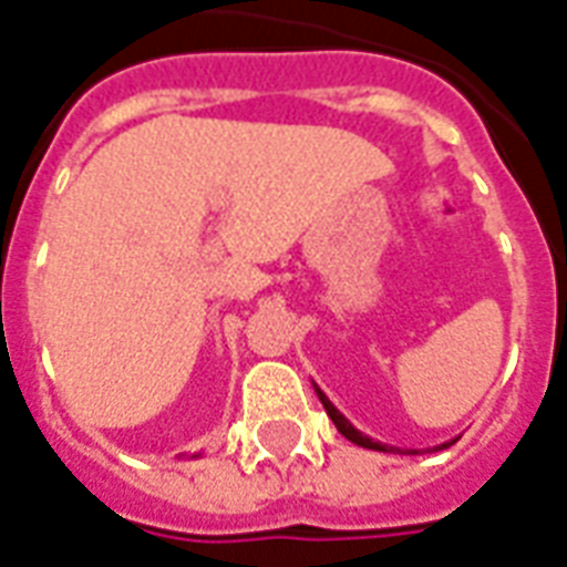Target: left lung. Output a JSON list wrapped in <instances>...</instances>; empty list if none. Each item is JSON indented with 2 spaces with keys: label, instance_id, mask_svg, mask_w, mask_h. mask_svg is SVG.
Instances as JSON below:
<instances>
[{
  "label": "left lung",
  "instance_id": "obj_1",
  "mask_svg": "<svg viewBox=\"0 0 567 567\" xmlns=\"http://www.w3.org/2000/svg\"><path fill=\"white\" fill-rule=\"evenodd\" d=\"M315 392H318V399H321L323 410H327V416L332 419V425L339 427L341 437H348V440H351V443H357V446H362V449H374V452H399V449L386 446V443H378V440H371L369 434H362V431H357V427H353L351 422H348V419L341 416L339 410H336V404H332V401L327 399V395H323L321 386H315ZM455 440H457V437H455ZM455 440H449V443H443V449L452 446ZM410 452H416V449H410Z\"/></svg>",
  "mask_w": 567,
  "mask_h": 567
}]
</instances>
